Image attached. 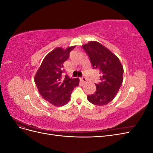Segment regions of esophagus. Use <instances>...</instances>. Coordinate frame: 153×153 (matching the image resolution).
<instances>
[{
	"label": "esophagus",
	"instance_id": "esophagus-1",
	"mask_svg": "<svg viewBox=\"0 0 153 153\" xmlns=\"http://www.w3.org/2000/svg\"><path fill=\"white\" fill-rule=\"evenodd\" d=\"M81 81L83 83H85V82H87V79L85 77H82V78H81Z\"/></svg>",
	"mask_w": 153,
	"mask_h": 153
}]
</instances>
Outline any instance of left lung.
Listing matches in <instances>:
<instances>
[{"instance_id":"obj_1","label":"left lung","mask_w":153,"mask_h":153,"mask_svg":"<svg viewBox=\"0 0 153 153\" xmlns=\"http://www.w3.org/2000/svg\"><path fill=\"white\" fill-rule=\"evenodd\" d=\"M82 47L93 68L98 69L100 74V82L95 84L96 92L87 95V100L95 105H107L116 96L122 85L123 67L116 55L99 42L89 41Z\"/></svg>"}]
</instances>
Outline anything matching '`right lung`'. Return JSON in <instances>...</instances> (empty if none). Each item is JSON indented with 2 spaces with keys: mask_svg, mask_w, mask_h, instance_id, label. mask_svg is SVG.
<instances>
[{
  "mask_svg": "<svg viewBox=\"0 0 153 153\" xmlns=\"http://www.w3.org/2000/svg\"><path fill=\"white\" fill-rule=\"evenodd\" d=\"M75 46L64 50L57 47L45 57L37 71L34 82L43 98L55 106L67 104L73 89L79 85V78L62 77L63 64Z\"/></svg>",
  "mask_w": 153,
  "mask_h": 153,
  "instance_id": "obj_1",
  "label": "right lung"
}]
</instances>
